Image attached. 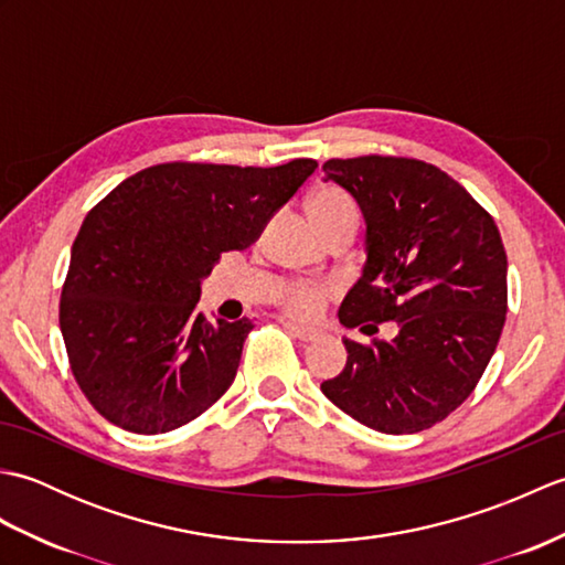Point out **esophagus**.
I'll use <instances>...</instances> for the list:
<instances>
[{
	"mask_svg": "<svg viewBox=\"0 0 565 565\" xmlns=\"http://www.w3.org/2000/svg\"><path fill=\"white\" fill-rule=\"evenodd\" d=\"M284 328L289 330L294 338H298L301 342H316V340H320L322 338V330H318V328H306V326H298V322H291V320H286L284 322Z\"/></svg>",
	"mask_w": 565,
	"mask_h": 565,
	"instance_id": "obj_1",
	"label": "esophagus"
}]
</instances>
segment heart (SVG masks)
<instances>
[{"mask_svg": "<svg viewBox=\"0 0 565 565\" xmlns=\"http://www.w3.org/2000/svg\"><path fill=\"white\" fill-rule=\"evenodd\" d=\"M347 209H354V203L338 189H322L313 199H310V213H313L316 221H322L328 218V215H334ZM326 298H328V289H322V286L296 284L284 294L281 306L298 318H316L322 310V306H326Z\"/></svg>", "mask_w": 565, "mask_h": 565, "instance_id": "1", "label": "heart"}]
</instances>
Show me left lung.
<instances>
[{
	"mask_svg": "<svg viewBox=\"0 0 565 565\" xmlns=\"http://www.w3.org/2000/svg\"><path fill=\"white\" fill-rule=\"evenodd\" d=\"M326 182L364 215L362 276L338 318L364 334L395 322L393 340L342 338L347 364L326 398L383 435H413L459 407L493 356L508 313V255L495 221L435 164L354 158L322 164Z\"/></svg>",
	"mask_w": 565,
	"mask_h": 565,
	"instance_id": "8db88e82",
	"label": "left lung"
}]
</instances>
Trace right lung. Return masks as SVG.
<instances>
[{
    "label": "right lung",
    "mask_w": 565,
    "mask_h": 565,
    "mask_svg": "<svg viewBox=\"0 0 565 565\" xmlns=\"http://www.w3.org/2000/svg\"><path fill=\"white\" fill-rule=\"evenodd\" d=\"M316 167L154 164L87 213L72 245L60 330L82 393L109 423L162 435L231 388L255 326L203 318L201 281L223 252L257 243Z\"/></svg>",
    "instance_id": "right-lung-1"
}]
</instances>
